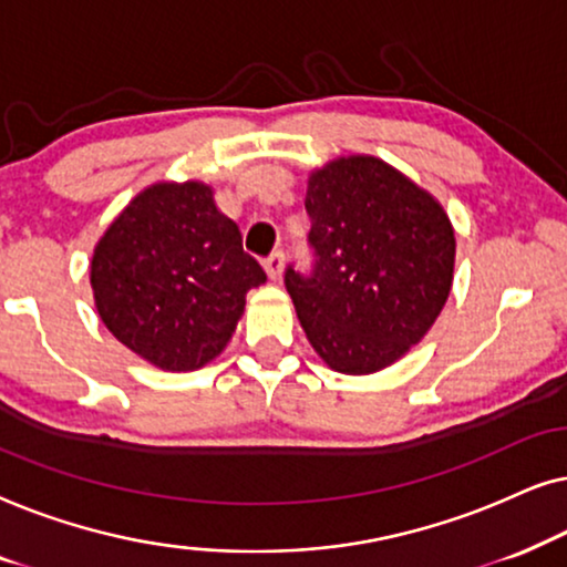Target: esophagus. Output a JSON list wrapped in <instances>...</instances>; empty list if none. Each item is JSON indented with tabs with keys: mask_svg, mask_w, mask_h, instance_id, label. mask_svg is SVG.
Listing matches in <instances>:
<instances>
[{
	"mask_svg": "<svg viewBox=\"0 0 567 567\" xmlns=\"http://www.w3.org/2000/svg\"><path fill=\"white\" fill-rule=\"evenodd\" d=\"M262 266H266V274H268L270 281H278V278H281V274H284V252L274 250L266 260H262Z\"/></svg>",
	"mask_w": 567,
	"mask_h": 567,
	"instance_id": "1",
	"label": "esophagus"
}]
</instances>
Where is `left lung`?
Here are the masks:
<instances>
[{
	"label": "left lung",
	"instance_id": "1",
	"mask_svg": "<svg viewBox=\"0 0 567 567\" xmlns=\"http://www.w3.org/2000/svg\"><path fill=\"white\" fill-rule=\"evenodd\" d=\"M315 268H286V291L317 355L340 374H374L421 343L454 281L456 239L436 198L367 154L307 181Z\"/></svg>",
	"mask_w": 567,
	"mask_h": 567
}]
</instances>
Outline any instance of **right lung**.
I'll use <instances>...</instances> for the list:
<instances>
[{"label":"right lung","mask_w":567,"mask_h":567,"mask_svg":"<svg viewBox=\"0 0 567 567\" xmlns=\"http://www.w3.org/2000/svg\"><path fill=\"white\" fill-rule=\"evenodd\" d=\"M90 284L123 346L165 371H193L224 351L266 270L208 185L157 183L100 237Z\"/></svg>","instance_id":"1"}]
</instances>
